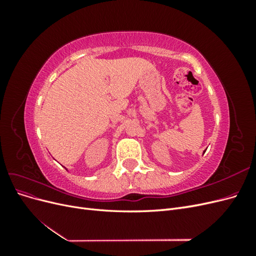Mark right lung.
I'll use <instances>...</instances> for the list:
<instances>
[{
    "label": "right lung",
    "instance_id": "obj_1",
    "mask_svg": "<svg viewBox=\"0 0 256 256\" xmlns=\"http://www.w3.org/2000/svg\"><path fill=\"white\" fill-rule=\"evenodd\" d=\"M66 170H67V168H66Z\"/></svg>",
    "mask_w": 256,
    "mask_h": 256
}]
</instances>
